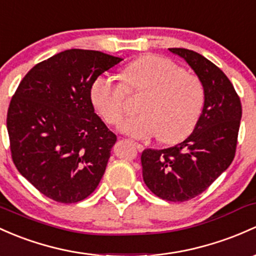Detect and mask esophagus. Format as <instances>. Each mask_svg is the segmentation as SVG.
Wrapping results in <instances>:
<instances>
[{
    "mask_svg": "<svg viewBox=\"0 0 256 256\" xmlns=\"http://www.w3.org/2000/svg\"><path fill=\"white\" fill-rule=\"evenodd\" d=\"M126 142H132V144H134V145H136V146L138 148V150H142V145L138 144V142H133V140H127V139H126Z\"/></svg>",
    "mask_w": 256,
    "mask_h": 256,
    "instance_id": "1",
    "label": "esophagus"
}]
</instances>
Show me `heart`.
<instances>
[{
    "instance_id": "b5f03b06",
    "label": "heart",
    "mask_w": 256,
    "mask_h": 256,
    "mask_svg": "<svg viewBox=\"0 0 256 256\" xmlns=\"http://www.w3.org/2000/svg\"><path fill=\"white\" fill-rule=\"evenodd\" d=\"M123 76L124 84L101 74L90 88L92 105L108 124H118L126 114L127 92H146L138 107L142 114L120 123L123 133L136 139L160 136L164 142L173 144L194 130L206 98L199 76L158 54H146L129 63Z\"/></svg>"
}]
</instances>
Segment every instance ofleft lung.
I'll use <instances>...</instances> for the list:
<instances>
[{
	"label": "left lung",
	"instance_id": "obj_1",
	"mask_svg": "<svg viewBox=\"0 0 256 256\" xmlns=\"http://www.w3.org/2000/svg\"><path fill=\"white\" fill-rule=\"evenodd\" d=\"M184 58L205 88V106L193 133L167 149H145L142 178L156 196L183 202L205 192L232 164L242 118L240 98L227 76L198 52L168 48Z\"/></svg>",
	"mask_w": 256,
	"mask_h": 256
}]
</instances>
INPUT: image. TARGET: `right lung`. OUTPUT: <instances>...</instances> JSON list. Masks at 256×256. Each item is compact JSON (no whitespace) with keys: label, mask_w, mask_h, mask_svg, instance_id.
Here are the masks:
<instances>
[{"label":"right lung","mask_w":256,"mask_h":256,"mask_svg":"<svg viewBox=\"0 0 256 256\" xmlns=\"http://www.w3.org/2000/svg\"><path fill=\"white\" fill-rule=\"evenodd\" d=\"M120 57L72 48L32 68L7 112L12 160L41 194L62 204L84 200L105 173L116 134L94 112L90 88Z\"/></svg>","instance_id":"add662e5"}]
</instances>
